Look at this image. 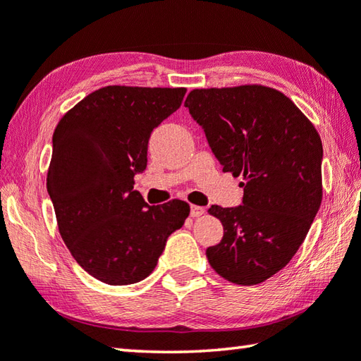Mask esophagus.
<instances>
[{
	"instance_id": "34e87169",
	"label": "esophagus",
	"mask_w": 361,
	"mask_h": 361,
	"mask_svg": "<svg viewBox=\"0 0 361 361\" xmlns=\"http://www.w3.org/2000/svg\"><path fill=\"white\" fill-rule=\"evenodd\" d=\"M203 213H205V208H203V207H199V205H192L191 207V216H192V218H199V216H202Z\"/></svg>"
}]
</instances>
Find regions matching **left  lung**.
Returning a JSON list of instances; mask_svg holds the SVG:
<instances>
[{
  "label": "left lung",
  "instance_id": "obj_1",
  "mask_svg": "<svg viewBox=\"0 0 361 361\" xmlns=\"http://www.w3.org/2000/svg\"><path fill=\"white\" fill-rule=\"evenodd\" d=\"M185 107L224 172L243 176L238 207L208 209L222 222L207 249L213 270L231 283H264L289 264L322 202V140L281 91L262 85L192 90Z\"/></svg>",
  "mask_w": 361,
  "mask_h": 361
}]
</instances>
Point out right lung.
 I'll return each instance as SVG.
<instances>
[{
    "instance_id": "add662e5",
    "label": "right lung",
    "mask_w": 361,
    "mask_h": 361,
    "mask_svg": "<svg viewBox=\"0 0 361 361\" xmlns=\"http://www.w3.org/2000/svg\"><path fill=\"white\" fill-rule=\"evenodd\" d=\"M186 88L104 87L64 115L54 133L47 191L58 231L91 276L128 286L154 270L186 202L149 207L134 176L147 169L153 129L178 110Z\"/></svg>"
}]
</instances>
